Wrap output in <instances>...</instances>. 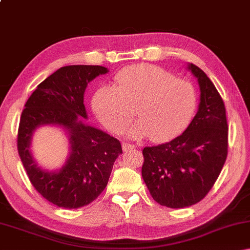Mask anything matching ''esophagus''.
Here are the masks:
<instances>
[{"instance_id":"1","label":"esophagus","mask_w":250,"mask_h":250,"mask_svg":"<svg viewBox=\"0 0 250 250\" xmlns=\"http://www.w3.org/2000/svg\"><path fill=\"white\" fill-rule=\"evenodd\" d=\"M134 146L131 145V143H126V142H124L122 143V149H124V151H128V150H132L134 149Z\"/></svg>"}]
</instances>
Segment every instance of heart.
Segmentation results:
<instances>
[{
    "instance_id": "1",
    "label": "heart",
    "mask_w": 250,
    "mask_h": 250,
    "mask_svg": "<svg viewBox=\"0 0 250 250\" xmlns=\"http://www.w3.org/2000/svg\"><path fill=\"white\" fill-rule=\"evenodd\" d=\"M115 83L101 86L92 98L96 116L113 132L122 131L137 110L140 120L129 129L130 135L167 142L183 132L195 115L194 84L159 66L126 67L115 76Z\"/></svg>"
}]
</instances>
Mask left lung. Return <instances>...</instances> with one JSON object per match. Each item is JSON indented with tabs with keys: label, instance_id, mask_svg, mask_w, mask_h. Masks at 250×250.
<instances>
[{
	"label": "left lung",
	"instance_id": "1",
	"mask_svg": "<svg viewBox=\"0 0 250 250\" xmlns=\"http://www.w3.org/2000/svg\"><path fill=\"white\" fill-rule=\"evenodd\" d=\"M198 80V111L172 141L142 150V177L153 200L171 208L196 204L213 188L228 152L226 109L214 83L201 68L188 65Z\"/></svg>",
	"mask_w": 250,
	"mask_h": 250
}]
</instances>
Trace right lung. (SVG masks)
I'll use <instances>...</instances> for the list:
<instances>
[{
  "label": "right lung",
  "instance_id": "right-lung-1",
  "mask_svg": "<svg viewBox=\"0 0 250 250\" xmlns=\"http://www.w3.org/2000/svg\"><path fill=\"white\" fill-rule=\"evenodd\" d=\"M108 73L103 66L73 65L42 82L25 104L18 132V151L32 185L48 202L64 208L90 204L108 184L113 163L122 153L116 138L84 125L83 94L88 83ZM42 124H57L69 131L71 155L58 172L37 167L29 151L31 134Z\"/></svg>",
  "mask_w": 250,
  "mask_h": 250
}]
</instances>
